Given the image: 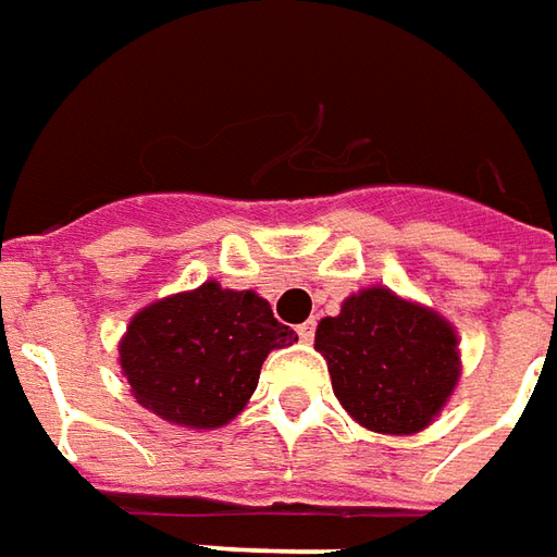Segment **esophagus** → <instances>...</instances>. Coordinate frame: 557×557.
Listing matches in <instances>:
<instances>
[{
	"instance_id": "esophagus-1",
	"label": "esophagus",
	"mask_w": 557,
	"mask_h": 557,
	"mask_svg": "<svg viewBox=\"0 0 557 557\" xmlns=\"http://www.w3.org/2000/svg\"><path fill=\"white\" fill-rule=\"evenodd\" d=\"M313 323H301V326H298V338H301V342L305 344H310L313 342Z\"/></svg>"
}]
</instances>
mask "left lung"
<instances>
[{
  "label": "left lung",
  "mask_w": 557,
  "mask_h": 557,
  "mask_svg": "<svg viewBox=\"0 0 557 557\" xmlns=\"http://www.w3.org/2000/svg\"><path fill=\"white\" fill-rule=\"evenodd\" d=\"M313 347L326 359L344 411L387 436L426 430L463 372L457 329L387 286L347 295L338 317L320 320Z\"/></svg>",
  "instance_id": "8db88e82"
}]
</instances>
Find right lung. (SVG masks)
I'll return each instance as SVG.
<instances>
[{
  "instance_id": "right-lung-1",
  "label": "right lung",
  "mask_w": 557,
  "mask_h": 557,
  "mask_svg": "<svg viewBox=\"0 0 557 557\" xmlns=\"http://www.w3.org/2000/svg\"><path fill=\"white\" fill-rule=\"evenodd\" d=\"M293 342L268 298L207 280L136 310L119 366L136 403L161 421L215 430L247 408L268 354Z\"/></svg>"
}]
</instances>
